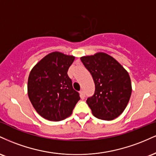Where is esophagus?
Instances as JSON below:
<instances>
[{
    "label": "esophagus",
    "mask_w": 156,
    "mask_h": 156,
    "mask_svg": "<svg viewBox=\"0 0 156 156\" xmlns=\"http://www.w3.org/2000/svg\"><path fill=\"white\" fill-rule=\"evenodd\" d=\"M80 98H81V99H84V98H85V93H84L83 90L80 91Z\"/></svg>",
    "instance_id": "1"
}]
</instances>
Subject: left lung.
Segmentation results:
<instances>
[{
    "instance_id": "1",
    "label": "left lung",
    "mask_w": 156,
    "mask_h": 156,
    "mask_svg": "<svg viewBox=\"0 0 156 156\" xmlns=\"http://www.w3.org/2000/svg\"><path fill=\"white\" fill-rule=\"evenodd\" d=\"M92 74L95 91L87 103L93 115L103 120H112L124 112L131 95L129 74L115 58L100 52L80 57Z\"/></svg>"
}]
</instances>
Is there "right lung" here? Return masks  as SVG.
Here are the masks:
<instances>
[{"instance_id":"add662e5","label":"right lung","mask_w":156,"mask_h":156,"mask_svg":"<svg viewBox=\"0 0 156 156\" xmlns=\"http://www.w3.org/2000/svg\"><path fill=\"white\" fill-rule=\"evenodd\" d=\"M75 56L52 52L32 68L28 80V94L41 117L60 121L72 114L80 100L67 71Z\"/></svg>"}]
</instances>
